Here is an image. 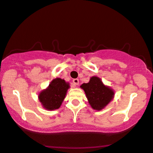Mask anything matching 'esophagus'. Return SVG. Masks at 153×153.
I'll return each instance as SVG.
<instances>
[{
  "label": "esophagus",
  "mask_w": 153,
  "mask_h": 153,
  "mask_svg": "<svg viewBox=\"0 0 153 153\" xmlns=\"http://www.w3.org/2000/svg\"><path fill=\"white\" fill-rule=\"evenodd\" d=\"M73 82L74 83V85H75V86L78 85L79 84V80H78V79H77V78L73 79Z\"/></svg>",
  "instance_id": "esophagus-1"
}]
</instances>
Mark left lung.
I'll return each instance as SVG.
<instances>
[{"mask_svg":"<svg viewBox=\"0 0 153 153\" xmlns=\"http://www.w3.org/2000/svg\"><path fill=\"white\" fill-rule=\"evenodd\" d=\"M80 88L85 92L91 107L97 111L104 109L114 96V90L104 85L101 79L97 76L92 77L89 82L83 83Z\"/></svg>","mask_w":153,"mask_h":153,"instance_id":"1","label":"left lung"}]
</instances>
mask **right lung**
Here are the masks:
<instances>
[{
  "mask_svg": "<svg viewBox=\"0 0 153 153\" xmlns=\"http://www.w3.org/2000/svg\"><path fill=\"white\" fill-rule=\"evenodd\" d=\"M69 88V83L63 79H53L49 87L39 94V100L44 109L51 111L59 109L65 99Z\"/></svg>",
  "mask_w": 153,
  "mask_h": 153,
  "instance_id": "right-lung-1",
  "label": "right lung"
}]
</instances>
